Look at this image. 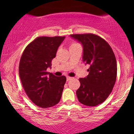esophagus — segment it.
I'll return each instance as SVG.
<instances>
[{
  "label": "esophagus",
  "instance_id": "1",
  "mask_svg": "<svg viewBox=\"0 0 134 134\" xmlns=\"http://www.w3.org/2000/svg\"><path fill=\"white\" fill-rule=\"evenodd\" d=\"M71 79H72V77H70V76H67V81L70 80Z\"/></svg>",
  "mask_w": 134,
  "mask_h": 134
}]
</instances>
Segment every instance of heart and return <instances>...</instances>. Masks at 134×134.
<instances>
[{
    "instance_id": "heart-1",
    "label": "heart",
    "mask_w": 134,
    "mask_h": 134,
    "mask_svg": "<svg viewBox=\"0 0 134 134\" xmlns=\"http://www.w3.org/2000/svg\"><path fill=\"white\" fill-rule=\"evenodd\" d=\"M75 44H77V43H72V44H71V46H73V45H75Z\"/></svg>"
}]
</instances>
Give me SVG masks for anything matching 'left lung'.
Masks as SVG:
<instances>
[{"label":"left lung","mask_w":134,"mask_h":134,"mask_svg":"<svg viewBox=\"0 0 134 134\" xmlns=\"http://www.w3.org/2000/svg\"><path fill=\"white\" fill-rule=\"evenodd\" d=\"M83 46V62L90 65L89 75L79 79L76 95L85 106L102 103L111 93L117 78V62L113 50L104 39L93 34H71Z\"/></svg>","instance_id":"left-lung-1"}]
</instances>
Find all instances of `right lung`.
I'll use <instances>...</instances> for the list:
<instances>
[{
    "mask_svg": "<svg viewBox=\"0 0 134 134\" xmlns=\"http://www.w3.org/2000/svg\"><path fill=\"white\" fill-rule=\"evenodd\" d=\"M65 36L37 37L27 45L19 62V73L23 87L30 99L39 107H52L59 102L65 76L58 77L47 72Z\"/></svg>",
    "mask_w": 134,
    "mask_h": 134,
    "instance_id": "right-lung-1",
    "label": "right lung"
}]
</instances>
